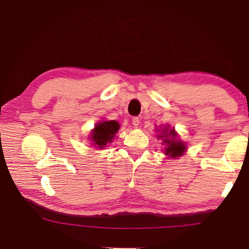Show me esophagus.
<instances>
[{
    "instance_id": "1",
    "label": "esophagus",
    "mask_w": 249,
    "mask_h": 249,
    "mask_svg": "<svg viewBox=\"0 0 249 249\" xmlns=\"http://www.w3.org/2000/svg\"><path fill=\"white\" fill-rule=\"evenodd\" d=\"M132 123H133V125H134V127H138V125L141 124V120H140V117H133Z\"/></svg>"
}]
</instances>
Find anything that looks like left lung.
I'll return each instance as SVG.
<instances>
[{
  "instance_id": "8db88e82",
  "label": "left lung",
  "mask_w": 249,
  "mask_h": 249,
  "mask_svg": "<svg viewBox=\"0 0 249 249\" xmlns=\"http://www.w3.org/2000/svg\"><path fill=\"white\" fill-rule=\"evenodd\" d=\"M161 133L163 135H161L160 134L159 137H161L163 141V144L167 145L165 149V154L170 155L171 158L180 157V156L184 153L185 145L179 140L177 141V134L175 132V129L174 128L169 129V127H163Z\"/></svg>"
}]
</instances>
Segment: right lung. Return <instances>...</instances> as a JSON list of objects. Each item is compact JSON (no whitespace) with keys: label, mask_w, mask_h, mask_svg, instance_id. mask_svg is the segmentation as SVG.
<instances>
[{"label":"right lung","mask_w":249,"mask_h":249,"mask_svg":"<svg viewBox=\"0 0 249 249\" xmlns=\"http://www.w3.org/2000/svg\"><path fill=\"white\" fill-rule=\"evenodd\" d=\"M119 128L120 124L115 121H105L96 124L91 135L93 145L96 148H104L105 146L113 141Z\"/></svg>","instance_id":"add662e5"}]
</instances>
